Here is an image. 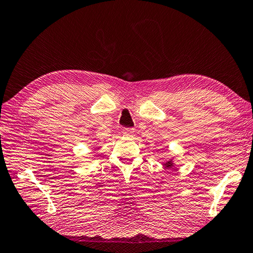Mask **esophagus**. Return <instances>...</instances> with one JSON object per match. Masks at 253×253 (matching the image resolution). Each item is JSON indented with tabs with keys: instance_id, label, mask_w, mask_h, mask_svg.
Segmentation results:
<instances>
[{
	"instance_id": "34e87169",
	"label": "esophagus",
	"mask_w": 253,
	"mask_h": 253,
	"mask_svg": "<svg viewBox=\"0 0 253 253\" xmlns=\"http://www.w3.org/2000/svg\"><path fill=\"white\" fill-rule=\"evenodd\" d=\"M123 134L126 136H131L132 134H134V128H124Z\"/></svg>"
}]
</instances>
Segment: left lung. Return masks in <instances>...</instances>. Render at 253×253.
I'll use <instances>...</instances> for the list:
<instances>
[{"label":"left lung","mask_w":253,"mask_h":253,"mask_svg":"<svg viewBox=\"0 0 253 253\" xmlns=\"http://www.w3.org/2000/svg\"><path fill=\"white\" fill-rule=\"evenodd\" d=\"M164 165H165V168L168 169H172V168H173V166H174V164H173V162H172V161H169L168 163H165Z\"/></svg>","instance_id":"obj_1"}]
</instances>
